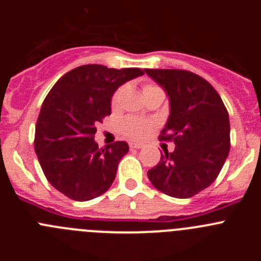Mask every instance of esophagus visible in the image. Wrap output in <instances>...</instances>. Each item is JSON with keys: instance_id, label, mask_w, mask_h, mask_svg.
<instances>
[{"instance_id": "obj_1", "label": "esophagus", "mask_w": 261, "mask_h": 261, "mask_svg": "<svg viewBox=\"0 0 261 261\" xmlns=\"http://www.w3.org/2000/svg\"><path fill=\"white\" fill-rule=\"evenodd\" d=\"M129 147L130 149H141L142 144H140V142H129Z\"/></svg>"}]
</instances>
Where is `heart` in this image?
<instances>
[{
  "instance_id": "b5f03b06",
  "label": "heart",
  "mask_w": 261,
  "mask_h": 261,
  "mask_svg": "<svg viewBox=\"0 0 261 261\" xmlns=\"http://www.w3.org/2000/svg\"><path fill=\"white\" fill-rule=\"evenodd\" d=\"M159 87L154 86V85H146L144 87V94L153 91V90H158ZM123 87H120L116 93L114 94L112 98V105L116 106L120 100V96L123 94ZM154 128V123L150 120H144V119H137V117H126L120 123V130L123 132L128 138L132 140H142L146 137L149 133L151 132V129Z\"/></svg>"
}]
</instances>
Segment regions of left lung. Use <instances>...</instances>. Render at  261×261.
<instances>
[{
    "mask_svg": "<svg viewBox=\"0 0 261 261\" xmlns=\"http://www.w3.org/2000/svg\"><path fill=\"white\" fill-rule=\"evenodd\" d=\"M168 96L170 115L161 140H172L175 150L165 151L147 171L156 190L188 199L208 188L230 151L229 114L208 81L187 70L145 69Z\"/></svg>",
    "mask_w": 261,
    "mask_h": 261,
    "instance_id": "1",
    "label": "left lung"
}]
</instances>
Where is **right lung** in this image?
I'll use <instances>...</instances> for the list:
<instances>
[{"label":"right lung","instance_id":"1","mask_svg":"<svg viewBox=\"0 0 261 261\" xmlns=\"http://www.w3.org/2000/svg\"><path fill=\"white\" fill-rule=\"evenodd\" d=\"M144 73L82 65L62 75L45 96L36 121L35 153L47 180L69 199L89 201L114 183L129 146L116 141L99 149L96 124L111 115L115 91Z\"/></svg>","mask_w":261,"mask_h":261}]
</instances>
